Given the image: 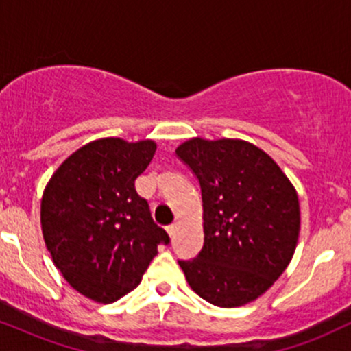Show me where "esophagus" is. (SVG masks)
Here are the masks:
<instances>
[{
	"instance_id": "1",
	"label": "esophagus",
	"mask_w": 351,
	"mask_h": 351,
	"mask_svg": "<svg viewBox=\"0 0 351 351\" xmlns=\"http://www.w3.org/2000/svg\"><path fill=\"white\" fill-rule=\"evenodd\" d=\"M176 231H178V224H176V223H173V224H170V226L167 228V232H168V234H170V237L175 236Z\"/></svg>"
}]
</instances>
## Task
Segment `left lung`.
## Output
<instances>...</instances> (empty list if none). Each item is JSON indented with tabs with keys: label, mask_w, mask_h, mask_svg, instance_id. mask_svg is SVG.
I'll use <instances>...</instances> for the list:
<instances>
[{
	"label": "left lung",
	"mask_w": 351,
	"mask_h": 351,
	"mask_svg": "<svg viewBox=\"0 0 351 351\" xmlns=\"http://www.w3.org/2000/svg\"><path fill=\"white\" fill-rule=\"evenodd\" d=\"M176 155L198 178L203 198V249L178 261L189 287L224 308L256 300L295 251V188L267 153L244 140L191 138Z\"/></svg>",
	"instance_id": "obj_1"
}]
</instances>
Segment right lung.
<instances>
[{"mask_svg": "<svg viewBox=\"0 0 351 351\" xmlns=\"http://www.w3.org/2000/svg\"><path fill=\"white\" fill-rule=\"evenodd\" d=\"M155 150L153 140H94L64 160L43 193L41 228L52 263L72 289L100 304L134 291L158 244L170 243L135 191Z\"/></svg>", "mask_w": 351, "mask_h": 351, "instance_id": "obj_1", "label": "right lung"}]
</instances>
